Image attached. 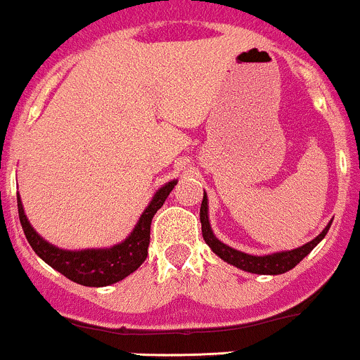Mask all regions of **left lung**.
Listing matches in <instances>:
<instances>
[{
    "label": "left lung",
    "instance_id": "obj_1",
    "mask_svg": "<svg viewBox=\"0 0 360 360\" xmlns=\"http://www.w3.org/2000/svg\"><path fill=\"white\" fill-rule=\"evenodd\" d=\"M199 219H201V231H202V238H205L206 245L212 248V252L215 255H219L224 262L227 264L236 266L238 269H243L247 273H255V275H282V273L290 271L294 266H297L320 241L323 240V236L329 231L330 220L326 227H323L322 233L319 234L316 238H313L311 241L304 243L302 247L292 248V250H282V252H273V254L268 255H252V254H245V252L236 250V248L229 247V245L222 243L219 238L213 234L212 226H210V219H208V195L206 192L202 194V202H201V210H199Z\"/></svg>",
    "mask_w": 360,
    "mask_h": 360
}]
</instances>
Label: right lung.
<instances>
[{
  "label": "right lung",
  "instance_id": "right-lung-1",
  "mask_svg": "<svg viewBox=\"0 0 360 360\" xmlns=\"http://www.w3.org/2000/svg\"><path fill=\"white\" fill-rule=\"evenodd\" d=\"M179 180H169L152 195L150 202L138 219L136 226L129 236L120 243L108 248H84V250H66L49 243L45 238L34 231L24 213L22 201L17 194V208H19L20 226L30 241L34 254L47 262L51 268L59 271L71 282L85 287H106L120 282L131 273L136 271L148 255L150 243V224L158 210L165 205L166 198Z\"/></svg>",
  "mask_w": 360,
  "mask_h": 360
}]
</instances>
